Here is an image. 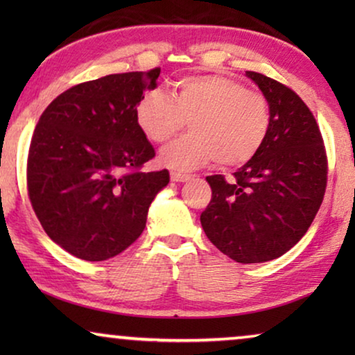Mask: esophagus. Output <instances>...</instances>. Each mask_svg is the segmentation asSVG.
Returning <instances> with one entry per match:
<instances>
[{"instance_id": "esophagus-1", "label": "esophagus", "mask_w": 355, "mask_h": 355, "mask_svg": "<svg viewBox=\"0 0 355 355\" xmlns=\"http://www.w3.org/2000/svg\"><path fill=\"white\" fill-rule=\"evenodd\" d=\"M192 178H193L192 174H181V173H176V171L171 173V181L173 182H187V181H191Z\"/></svg>"}]
</instances>
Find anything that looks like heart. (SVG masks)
Here are the masks:
<instances>
[{
    "label": "heart",
    "instance_id": "obj_1",
    "mask_svg": "<svg viewBox=\"0 0 355 355\" xmlns=\"http://www.w3.org/2000/svg\"><path fill=\"white\" fill-rule=\"evenodd\" d=\"M139 129L153 144L173 139L186 123L191 134L159 152L163 166L189 171L216 159L223 168L252 162L268 137L271 111L266 96L220 74L189 76L173 96L150 90L135 105Z\"/></svg>",
    "mask_w": 355,
    "mask_h": 355
}]
</instances>
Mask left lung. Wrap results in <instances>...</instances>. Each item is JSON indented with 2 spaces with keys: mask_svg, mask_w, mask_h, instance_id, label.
I'll list each match as a JSON object with an SVG mask.
<instances>
[{
  "mask_svg": "<svg viewBox=\"0 0 355 355\" xmlns=\"http://www.w3.org/2000/svg\"><path fill=\"white\" fill-rule=\"evenodd\" d=\"M270 103L271 125L259 155L234 173L207 176L211 200L200 223L208 239L239 263H261L302 239L322 205L328 157L312 111L293 89L247 71Z\"/></svg>",
  "mask_w": 355,
  "mask_h": 355,
  "instance_id": "left-lung-1",
  "label": "left lung"
}]
</instances>
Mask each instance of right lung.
<instances>
[{
  "instance_id": "add662e5",
  "label": "right lung",
  "mask_w": 355,
  "mask_h": 355,
  "mask_svg": "<svg viewBox=\"0 0 355 355\" xmlns=\"http://www.w3.org/2000/svg\"><path fill=\"white\" fill-rule=\"evenodd\" d=\"M159 67L77 84L58 95L33 130L27 193L48 237L77 259L108 260L142 234L168 169L155 157L135 105L157 87Z\"/></svg>"
}]
</instances>
